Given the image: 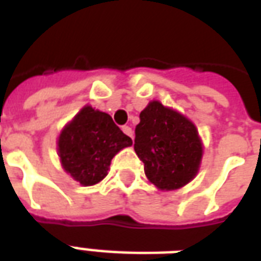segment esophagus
<instances>
[{"instance_id": "34e87169", "label": "esophagus", "mask_w": 261, "mask_h": 261, "mask_svg": "<svg viewBox=\"0 0 261 261\" xmlns=\"http://www.w3.org/2000/svg\"><path fill=\"white\" fill-rule=\"evenodd\" d=\"M122 130H123V133H124V134L128 135V137H130V138L133 139V130H131V127L123 126V127H122Z\"/></svg>"}]
</instances>
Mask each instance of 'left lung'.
<instances>
[{"label": "left lung", "mask_w": 261, "mask_h": 261, "mask_svg": "<svg viewBox=\"0 0 261 261\" xmlns=\"http://www.w3.org/2000/svg\"><path fill=\"white\" fill-rule=\"evenodd\" d=\"M139 119L134 150L149 181L163 191L188 184L198 173L203 154L194 123L160 101L149 102Z\"/></svg>", "instance_id": "8db88e82"}]
</instances>
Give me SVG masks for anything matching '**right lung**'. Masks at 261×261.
<instances>
[{
	"label": "right lung",
	"mask_w": 261,
	"mask_h": 261,
	"mask_svg": "<svg viewBox=\"0 0 261 261\" xmlns=\"http://www.w3.org/2000/svg\"><path fill=\"white\" fill-rule=\"evenodd\" d=\"M131 145L110 115L87 106L61 131L58 154L63 169L88 187L101 181L115 154Z\"/></svg>",
	"instance_id": "right-lung-1"
}]
</instances>
